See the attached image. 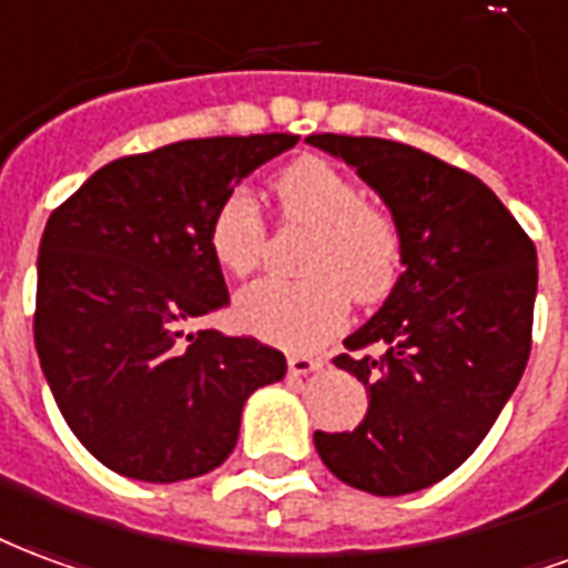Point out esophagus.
Returning <instances> with one entry per match:
<instances>
[{"mask_svg": "<svg viewBox=\"0 0 568 568\" xmlns=\"http://www.w3.org/2000/svg\"><path fill=\"white\" fill-rule=\"evenodd\" d=\"M324 366V359L308 357V354H290L287 369L290 375H308V372H317Z\"/></svg>", "mask_w": 568, "mask_h": 568, "instance_id": "34e87169", "label": "esophagus"}]
</instances>
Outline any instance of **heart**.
Instances as JSON below:
<instances>
[{
	"mask_svg": "<svg viewBox=\"0 0 568 568\" xmlns=\"http://www.w3.org/2000/svg\"><path fill=\"white\" fill-rule=\"evenodd\" d=\"M272 193L281 221L312 226L302 251L305 278H263L235 300L247 333L305 351L335 335L347 321V302H381L403 272V226L390 209L366 199L359 181L329 160L305 156L287 165ZM266 221L244 190L221 199L209 223L214 263L235 278L260 268L266 256Z\"/></svg>",
	"mask_w": 568,
	"mask_h": 568,
	"instance_id": "obj_1",
	"label": "heart"
}]
</instances>
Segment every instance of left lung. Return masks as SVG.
I'll use <instances>...</instances> for the list:
<instances>
[{
    "label": "left lung",
    "mask_w": 568,
    "mask_h": 568,
    "mask_svg": "<svg viewBox=\"0 0 568 568\" xmlns=\"http://www.w3.org/2000/svg\"><path fill=\"white\" fill-rule=\"evenodd\" d=\"M342 156L403 226L396 287L333 359L369 412L354 433H314L338 481L403 496L448 478L484 442L527 369L536 244L484 181L412 144L308 135ZM382 347L378 358L365 351Z\"/></svg>",
    "instance_id": "left-lung-1"
}]
</instances>
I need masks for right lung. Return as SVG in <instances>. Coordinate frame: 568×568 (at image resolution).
I'll list each match as a JSON object with an SVG mask.
<instances>
[{
  "instance_id": "1",
  "label": "right lung",
  "mask_w": 568,
  "mask_h": 568,
  "mask_svg": "<svg viewBox=\"0 0 568 568\" xmlns=\"http://www.w3.org/2000/svg\"><path fill=\"white\" fill-rule=\"evenodd\" d=\"M300 135L187 139L102 165L48 217L36 351L78 442L111 471L172 484L217 469L247 396L287 375L251 335L184 326L230 302L209 223Z\"/></svg>"
}]
</instances>
